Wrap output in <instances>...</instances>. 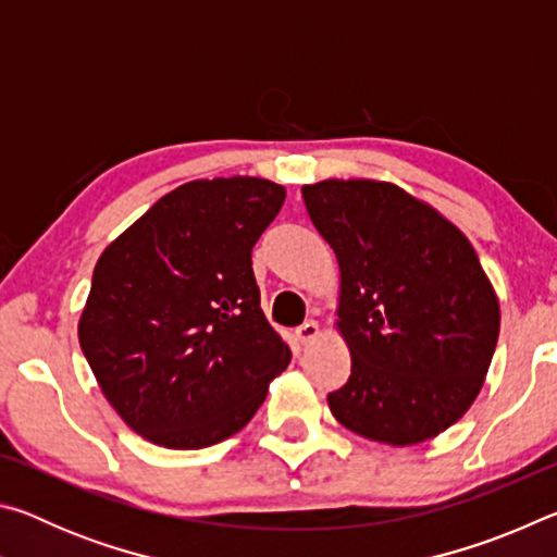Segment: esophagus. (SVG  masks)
I'll list each match as a JSON object with an SVG mask.
<instances>
[{
	"label": "esophagus",
	"instance_id": "34e87169",
	"mask_svg": "<svg viewBox=\"0 0 557 557\" xmlns=\"http://www.w3.org/2000/svg\"><path fill=\"white\" fill-rule=\"evenodd\" d=\"M297 338H299V344H312L314 342V338L319 336V324L314 322V319H307V322L305 324H301V326H297Z\"/></svg>",
	"mask_w": 557,
	"mask_h": 557
}]
</instances>
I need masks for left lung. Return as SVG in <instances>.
<instances>
[{"instance_id": "obj_1", "label": "left lung", "mask_w": 557, "mask_h": 557, "mask_svg": "<svg viewBox=\"0 0 557 557\" xmlns=\"http://www.w3.org/2000/svg\"><path fill=\"white\" fill-rule=\"evenodd\" d=\"M338 262L336 332L351 375L329 393L346 430L391 447L437 437L482 391L502 309L455 223L375 178L301 186Z\"/></svg>"}]
</instances>
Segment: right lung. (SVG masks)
<instances>
[{
	"label": "right lung",
	"instance_id": "obj_1",
	"mask_svg": "<svg viewBox=\"0 0 557 557\" xmlns=\"http://www.w3.org/2000/svg\"><path fill=\"white\" fill-rule=\"evenodd\" d=\"M285 196L260 176L196 178L102 250L78 342L137 435L166 449L228 440L287 369L292 351L262 314L250 260Z\"/></svg>",
	"mask_w": 557,
	"mask_h": 557
}]
</instances>
